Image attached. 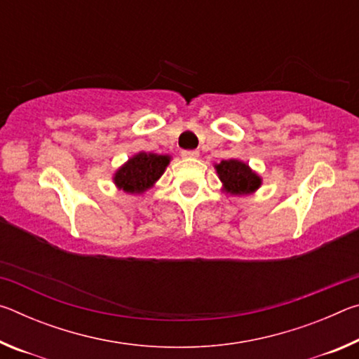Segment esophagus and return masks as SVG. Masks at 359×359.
Listing matches in <instances>:
<instances>
[{"label":"esophagus","instance_id":"1","mask_svg":"<svg viewBox=\"0 0 359 359\" xmlns=\"http://www.w3.org/2000/svg\"><path fill=\"white\" fill-rule=\"evenodd\" d=\"M182 156L188 158V160H193V158L199 156V151L198 150H184L182 151Z\"/></svg>","mask_w":359,"mask_h":359}]
</instances>
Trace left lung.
<instances>
[{
    "label": "left lung",
    "instance_id": "8db88e82",
    "mask_svg": "<svg viewBox=\"0 0 359 359\" xmlns=\"http://www.w3.org/2000/svg\"><path fill=\"white\" fill-rule=\"evenodd\" d=\"M215 169L223 182L224 190L231 194H248L261 185L259 175L239 160H223Z\"/></svg>",
    "mask_w": 359,
    "mask_h": 359
}]
</instances>
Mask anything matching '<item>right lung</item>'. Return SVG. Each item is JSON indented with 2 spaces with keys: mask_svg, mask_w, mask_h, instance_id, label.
Returning a JSON list of instances; mask_svg holds the SVG:
<instances>
[{
  "mask_svg": "<svg viewBox=\"0 0 359 359\" xmlns=\"http://www.w3.org/2000/svg\"><path fill=\"white\" fill-rule=\"evenodd\" d=\"M168 155L141 154L130 158L114 175V182L120 190L126 193H144L161 177L169 165Z\"/></svg>",
  "mask_w": 359,
  "mask_h": 359,
  "instance_id": "obj_1",
  "label": "right lung"
}]
</instances>
